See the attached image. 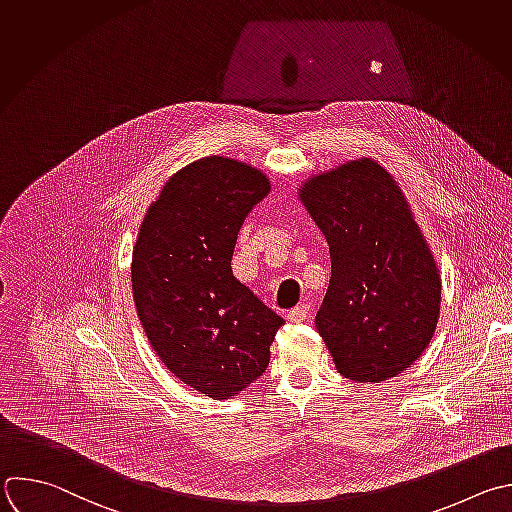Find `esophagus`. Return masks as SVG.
<instances>
[{"label": "esophagus", "instance_id": "34e87169", "mask_svg": "<svg viewBox=\"0 0 512 512\" xmlns=\"http://www.w3.org/2000/svg\"><path fill=\"white\" fill-rule=\"evenodd\" d=\"M307 317H309V307H307V305H297V307H293V309L287 313V319H289L291 323H303Z\"/></svg>", "mask_w": 512, "mask_h": 512}]
</instances>
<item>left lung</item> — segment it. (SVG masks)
I'll return each mask as SVG.
<instances>
[{"instance_id":"obj_1","label":"left lung","mask_w":512,"mask_h":512,"mask_svg":"<svg viewBox=\"0 0 512 512\" xmlns=\"http://www.w3.org/2000/svg\"><path fill=\"white\" fill-rule=\"evenodd\" d=\"M299 201L325 235L331 279L315 315L335 370L380 384L428 348L442 279L394 177L372 158L307 179Z\"/></svg>"}]
</instances>
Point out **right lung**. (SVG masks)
<instances>
[{"label": "right lung", "instance_id": "1", "mask_svg": "<svg viewBox=\"0 0 512 512\" xmlns=\"http://www.w3.org/2000/svg\"><path fill=\"white\" fill-rule=\"evenodd\" d=\"M269 191L255 166L199 158L160 189L132 249V297L152 350L213 400H229L265 372L283 325L231 271L239 229Z\"/></svg>", "mask_w": 512, "mask_h": 512}]
</instances>
